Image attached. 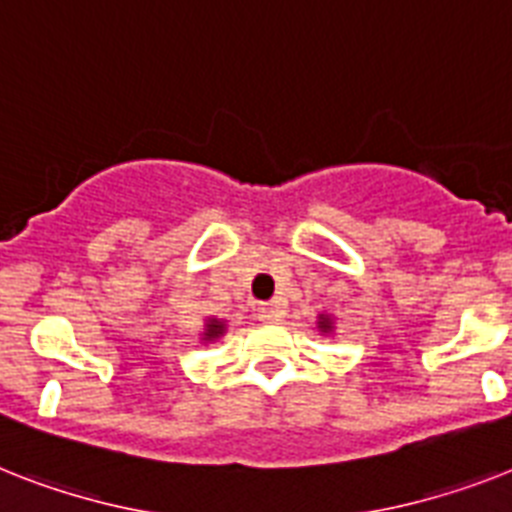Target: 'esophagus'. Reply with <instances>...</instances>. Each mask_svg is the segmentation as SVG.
Here are the masks:
<instances>
[{
    "mask_svg": "<svg viewBox=\"0 0 512 512\" xmlns=\"http://www.w3.org/2000/svg\"><path fill=\"white\" fill-rule=\"evenodd\" d=\"M255 315L260 318V321H278V318H281L278 307L270 305V302H260V305L255 307Z\"/></svg>",
    "mask_w": 512,
    "mask_h": 512,
    "instance_id": "1",
    "label": "esophagus"
}]
</instances>
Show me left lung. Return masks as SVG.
Instances as JSON below:
<instances>
[{"label": "left lung", "mask_w": 512, "mask_h": 512, "mask_svg": "<svg viewBox=\"0 0 512 512\" xmlns=\"http://www.w3.org/2000/svg\"><path fill=\"white\" fill-rule=\"evenodd\" d=\"M321 328H323V331H328V328H331V323H328V318H323V321H321Z\"/></svg>", "instance_id": "8db88e82"}]
</instances>
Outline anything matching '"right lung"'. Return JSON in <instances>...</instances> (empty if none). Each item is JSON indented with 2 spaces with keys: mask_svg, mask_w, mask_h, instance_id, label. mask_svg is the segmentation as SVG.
<instances>
[{
  "mask_svg": "<svg viewBox=\"0 0 512 512\" xmlns=\"http://www.w3.org/2000/svg\"><path fill=\"white\" fill-rule=\"evenodd\" d=\"M220 334H223V323H220V321H210V323H207V339H215V336H220Z\"/></svg>",
  "mask_w": 512,
  "mask_h": 512,
  "instance_id": "right-lung-1",
  "label": "right lung"
}]
</instances>
